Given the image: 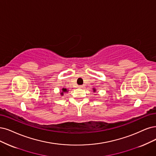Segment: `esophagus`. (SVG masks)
<instances>
[{
    "label": "esophagus",
    "instance_id": "1",
    "mask_svg": "<svg viewBox=\"0 0 156 156\" xmlns=\"http://www.w3.org/2000/svg\"><path fill=\"white\" fill-rule=\"evenodd\" d=\"M78 87H80V88H83V85H80Z\"/></svg>",
    "mask_w": 156,
    "mask_h": 156
}]
</instances>
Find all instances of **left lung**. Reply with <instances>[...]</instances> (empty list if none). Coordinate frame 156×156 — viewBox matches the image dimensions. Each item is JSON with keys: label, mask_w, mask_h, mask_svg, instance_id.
Listing matches in <instances>:
<instances>
[{"label": "left lung", "mask_w": 156, "mask_h": 156, "mask_svg": "<svg viewBox=\"0 0 156 156\" xmlns=\"http://www.w3.org/2000/svg\"><path fill=\"white\" fill-rule=\"evenodd\" d=\"M93 92H94V93H95V92H96V89L94 88H93Z\"/></svg>", "instance_id": "8db88e82"}]
</instances>
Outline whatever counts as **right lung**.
<instances>
[{
	"mask_svg": "<svg viewBox=\"0 0 156 156\" xmlns=\"http://www.w3.org/2000/svg\"><path fill=\"white\" fill-rule=\"evenodd\" d=\"M62 92L60 93V94L62 95V96H63V93H67L68 92V90L67 89H65V88H63L62 89Z\"/></svg>",
	"mask_w": 156,
	"mask_h": 156,
	"instance_id": "obj_1",
	"label": "right lung"
}]
</instances>
